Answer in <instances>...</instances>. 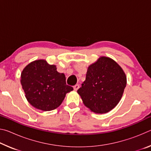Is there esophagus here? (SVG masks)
<instances>
[{"label": "esophagus", "mask_w": 151, "mask_h": 151, "mask_svg": "<svg viewBox=\"0 0 151 151\" xmlns=\"http://www.w3.org/2000/svg\"><path fill=\"white\" fill-rule=\"evenodd\" d=\"M73 88H74V90H75V91H77L78 88H79V85H78V84H76V85H75V86H73Z\"/></svg>", "instance_id": "1"}]
</instances>
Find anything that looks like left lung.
<instances>
[{
    "instance_id": "8db88e82",
    "label": "left lung",
    "mask_w": 151,
    "mask_h": 151,
    "mask_svg": "<svg viewBox=\"0 0 151 151\" xmlns=\"http://www.w3.org/2000/svg\"><path fill=\"white\" fill-rule=\"evenodd\" d=\"M126 85L127 77L121 66L111 58L102 57L88 66L77 93L92 112L103 114L116 106Z\"/></svg>"
}]
</instances>
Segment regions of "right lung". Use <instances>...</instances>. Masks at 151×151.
Masks as SVG:
<instances>
[{
  "label": "right lung",
  "mask_w": 151,
  "mask_h": 151,
  "mask_svg": "<svg viewBox=\"0 0 151 151\" xmlns=\"http://www.w3.org/2000/svg\"><path fill=\"white\" fill-rule=\"evenodd\" d=\"M21 85L27 101L36 109L49 111L59 106L66 94L73 90L63 73L45 60L32 62L21 73Z\"/></svg>",
  "instance_id": "1"
}]
</instances>
